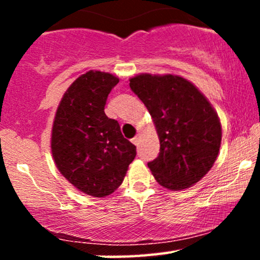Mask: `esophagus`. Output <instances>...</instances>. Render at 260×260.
<instances>
[{"instance_id":"34e87169","label":"esophagus","mask_w":260,"mask_h":260,"mask_svg":"<svg viewBox=\"0 0 260 260\" xmlns=\"http://www.w3.org/2000/svg\"><path fill=\"white\" fill-rule=\"evenodd\" d=\"M139 142H140V137H139V134H138V136H136V137H134V138L132 139V143H133L134 145H138Z\"/></svg>"}]
</instances>
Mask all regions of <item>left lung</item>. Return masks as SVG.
Returning a JSON list of instances; mask_svg holds the SVG:
<instances>
[{"label": "left lung", "instance_id": "1", "mask_svg": "<svg viewBox=\"0 0 260 260\" xmlns=\"http://www.w3.org/2000/svg\"><path fill=\"white\" fill-rule=\"evenodd\" d=\"M129 86L147 106L160 139L159 155L148 162L155 180L171 190L202 180L221 144V124L207 98L172 74H139L129 79Z\"/></svg>", "mask_w": 260, "mask_h": 260}]
</instances>
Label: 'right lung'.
Masks as SVG:
<instances>
[{
    "instance_id": "obj_1",
    "label": "right lung",
    "mask_w": 260,
    "mask_h": 260,
    "mask_svg": "<svg viewBox=\"0 0 260 260\" xmlns=\"http://www.w3.org/2000/svg\"><path fill=\"white\" fill-rule=\"evenodd\" d=\"M117 83V77L100 71L82 74L64 92L52 126L51 151L58 171L80 192L98 198L121 186L137 155L118 122L104 111Z\"/></svg>"
}]
</instances>
